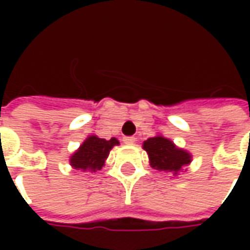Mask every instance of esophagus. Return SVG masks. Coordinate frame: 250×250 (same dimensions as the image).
<instances>
[{
    "mask_svg": "<svg viewBox=\"0 0 250 250\" xmlns=\"http://www.w3.org/2000/svg\"><path fill=\"white\" fill-rule=\"evenodd\" d=\"M122 140H124L126 145H132V143H135V142H136V138H135V136H125Z\"/></svg>",
    "mask_w": 250,
    "mask_h": 250,
    "instance_id": "34e87169",
    "label": "esophagus"
}]
</instances>
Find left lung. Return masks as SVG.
<instances>
[{
  "instance_id": "8db88e82",
  "label": "left lung",
  "mask_w": 250,
  "mask_h": 250,
  "mask_svg": "<svg viewBox=\"0 0 250 250\" xmlns=\"http://www.w3.org/2000/svg\"><path fill=\"white\" fill-rule=\"evenodd\" d=\"M143 149L149 154L150 166L159 171H172L177 174L184 166L190 163V154L175 147L171 140L163 136L147 139L143 143Z\"/></svg>"
}]
</instances>
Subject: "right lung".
I'll return each instance as SVG.
<instances>
[{
	"instance_id": "add662e5",
	"label": "right lung",
	"mask_w": 250,
	"mask_h": 250,
	"mask_svg": "<svg viewBox=\"0 0 250 250\" xmlns=\"http://www.w3.org/2000/svg\"><path fill=\"white\" fill-rule=\"evenodd\" d=\"M115 145H118V140L115 138L105 140L97 136H89L83 142L79 150L71 157V166L76 169L96 172L103 168L104 161Z\"/></svg>"
}]
</instances>
